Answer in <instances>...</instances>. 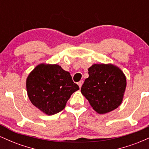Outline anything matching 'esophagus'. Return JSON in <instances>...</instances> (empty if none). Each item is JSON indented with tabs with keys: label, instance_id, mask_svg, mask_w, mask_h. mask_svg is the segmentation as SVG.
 <instances>
[{
	"label": "esophagus",
	"instance_id": "esophagus-1",
	"mask_svg": "<svg viewBox=\"0 0 149 149\" xmlns=\"http://www.w3.org/2000/svg\"><path fill=\"white\" fill-rule=\"evenodd\" d=\"M83 80H80V81L78 82V85H79L80 88H81V87H82V85H83Z\"/></svg>",
	"mask_w": 149,
	"mask_h": 149
}]
</instances>
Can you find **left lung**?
<instances>
[{
    "label": "left lung",
    "mask_w": 149,
    "mask_h": 149,
    "mask_svg": "<svg viewBox=\"0 0 149 149\" xmlns=\"http://www.w3.org/2000/svg\"><path fill=\"white\" fill-rule=\"evenodd\" d=\"M88 74L80 91L92 109L100 114L117 109L122 103L127 85L121 69L111 64H95L88 69Z\"/></svg>",
    "instance_id": "left-lung-1"
}]
</instances>
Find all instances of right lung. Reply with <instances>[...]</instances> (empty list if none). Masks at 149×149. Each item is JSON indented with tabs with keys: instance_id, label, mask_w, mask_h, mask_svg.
I'll list each match as a JSON object with an SVG mask.
<instances>
[{
	"instance_id": "1",
	"label": "right lung",
	"mask_w": 149,
	"mask_h": 149,
	"mask_svg": "<svg viewBox=\"0 0 149 149\" xmlns=\"http://www.w3.org/2000/svg\"><path fill=\"white\" fill-rule=\"evenodd\" d=\"M26 85L31 102L48 116L62 111L71 95L79 90L70 73L57 64L38 65L27 77Z\"/></svg>"
}]
</instances>
